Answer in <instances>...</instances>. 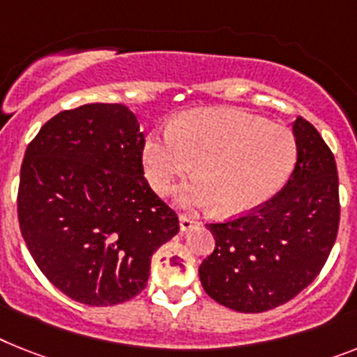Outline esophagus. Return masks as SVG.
I'll return each instance as SVG.
<instances>
[{"label":"esophagus","mask_w":357,"mask_h":357,"mask_svg":"<svg viewBox=\"0 0 357 357\" xmlns=\"http://www.w3.org/2000/svg\"><path fill=\"white\" fill-rule=\"evenodd\" d=\"M197 225H199V220H197L195 217H191V215H185V213L181 215V229H182V231H188V229L195 228Z\"/></svg>","instance_id":"1"}]
</instances>
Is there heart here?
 Instances as JSON below:
<instances>
[{
  "mask_svg": "<svg viewBox=\"0 0 357 357\" xmlns=\"http://www.w3.org/2000/svg\"><path fill=\"white\" fill-rule=\"evenodd\" d=\"M297 162L294 132L284 126L238 111H200L176 120L164 137L144 146V166L153 190L167 195L193 172L178 200L238 215L264 204L282 190Z\"/></svg>",
  "mask_w": 357,
  "mask_h": 357,
  "instance_id": "b5f03b06",
  "label": "heart"
}]
</instances>
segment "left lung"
I'll use <instances>...</instances> for the list:
<instances>
[{
  "mask_svg": "<svg viewBox=\"0 0 357 357\" xmlns=\"http://www.w3.org/2000/svg\"><path fill=\"white\" fill-rule=\"evenodd\" d=\"M297 162L278 195L208 222L215 250L199 268L206 294L235 312L272 310L325 266L340 228V181L331 147L303 116L294 122Z\"/></svg>",
  "mask_w": 357,
  "mask_h": 357,
  "instance_id": "left-lung-1",
  "label": "left lung"
}]
</instances>
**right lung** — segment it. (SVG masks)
I'll list each match as a JSON object with an SVG mask.
<instances>
[{"label": "right lung", "mask_w": 357, "mask_h": 357, "mask_svg": "<svg viewBox=\"0 0 357 357\" xmlns=\"http://www.w3.org/2000/svg\"><path fill=\"white\" fill-rule=\"evenodd\" d=\"M144 146L122 104L61 111L26 146L20 229L41 273L75 301L111 306L138 296L151 255L181 229L144 176Z\"/></svg>", "instance_id": "1"}]
</instances>
